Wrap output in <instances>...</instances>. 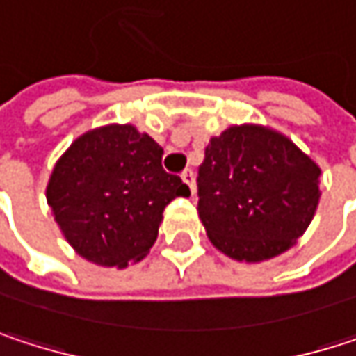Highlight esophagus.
Returning <instances> with one entry per match:
<instances>
[{"mask_svg": "<svg viewBox=\"0 0 356 356\" xmlns=\"http://www.w3.org/2000/svg\"><path fill=\"white\" fill-rule=\"evenodd\" d=\"M181 179H183V183L191 189V193H195V177H193V169H185V171L181 173Z\"/></svg>", "mask_w": 356, "mask_h": 356, "instance_id": "34e87169", "label": "esophagus"}]
</instances>
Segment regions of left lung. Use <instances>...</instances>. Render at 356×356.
Returning <instances> with one entry per match:
<instances>
[{"label": "left lung", "instance_id": "obj_1", "mask_svg": "<svg viewBox=\"0 0 356 356\" xmlns=\"http://www.w3.org/2000/svg\"><path fill=\"white\" fill-rule=\"evenodd\" d=\"M320 173L286 136L261 125L212 138L197 171V214L212 245L239 261L284 253L316 214Z\"/></svg>", "mask_w": 356, "mask_h": 356}]
</instances>
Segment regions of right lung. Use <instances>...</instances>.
<instances>
[{
    "label": "right lung",
    "instance_id": "add662e5",
    "mask_svg": "<svg viewBox=\"0 0 356 356\" xmlns=\"http://www.w3.org/2000/svg\"><path fill=\"white\" fill-rule=\"evenodd\" d=\"M189 187L163 169V148L134 125L80 136L57 161L47 202L67 243L99 266L125 268L156 241L163 210Z\"/></svg>",
    "mask_w": 356,
    "mask_h": 356
}]
</instances>
